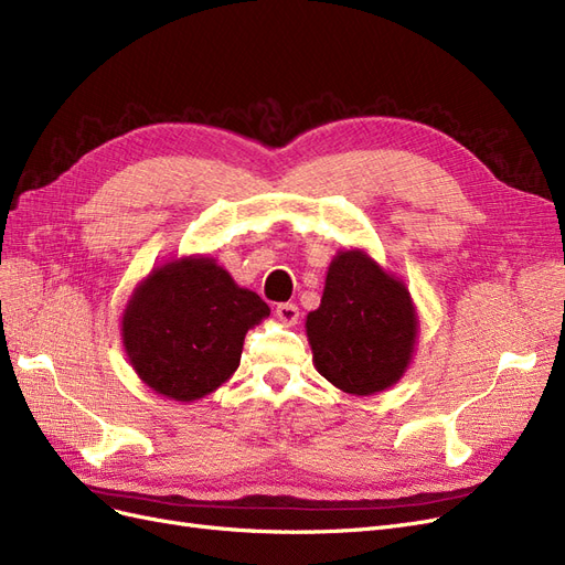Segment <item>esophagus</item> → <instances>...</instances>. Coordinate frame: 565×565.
<instances>
[{
    "label": "esophagus",
    "instance_id": "obj_1",
    "mask_svg": "<svg viewBox=\"0 0 565 565\" xmlns=\"http://www.w3.org/2000/svg\"><path fill=\"white\" fill-rule=\"evenodd\" d=\"M275 315H277V319H279L284 326H296L298 319H300V309H298L294 302H281V305H277Z\"/></svg>",
    "mask_w": 565,
    "mask_h": 565
}]
</instances>
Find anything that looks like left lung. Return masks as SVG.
Segmentation results:
<instances>
[{
    "instance_id": "obj_1",
    "label": "left lung",
    "mask_w": 565,
    "mask_h": 565,
    "mask_svg": "<svg viewBox=\"0 0 565 565\" xmlns=\"http://www.w3.org/2000/svg\"><path fill=\"white\" fill-rule=\"evenodd\" d=\"M417 329L408 286L363 248L335 253L321 305L305 321L315 369L356 396L385 392L404 377Z\"/></svg>"
}]
</instances>
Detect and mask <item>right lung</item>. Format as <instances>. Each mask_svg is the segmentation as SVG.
Returning <instances> with one entry per match:
<instances>
[{"instance_id":"1","label":"right lung","mask_w":565,"mask_h":565,"mask_svg":"<svg viewBox=\"0 0 565 565\" xmlns=\"http://www.w3.org/2000/svg\"><path fill=\"white\" fill-rule=\"evenodd\" d=\"M269 317L258 294L242 288L209 256L152 267L121 315V342L154 394L196 402L239 369L246 331Z\"/></svg>"}]
</instances>
